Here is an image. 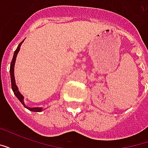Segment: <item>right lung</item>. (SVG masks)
<instances>
[{
    "mask_svg": "<svg viewBox=\"0 0 148 148\" xmlns=\"http://www.w3.org/2000/svg\"><path fill=\"white\" fill-rule=\"evenodd\" d=\"M24 42V40L22 41V42L18 45L17 48L16 50L14 52V55H13V57H12V60L11 62V64H10V77H11V84H12V91L14 92V94L16 95V97H17L18 100L22 103V105L27 109L28 110H30L32 112H42L43 110L42 107H33V108H30V107H28L25 105V103H24V96L22 95L21 93V92L19 91L18 90V87L16 86V80H15V76H14V66H15V62H16V56H17V54L20 51V49H21V46L22 45V43Z\"/></svg>",
    "mask_w": 148,
    "mask_h": 148,
    "instance_id": "add662e5",
    "label": "right lung"
}]
</instances>
